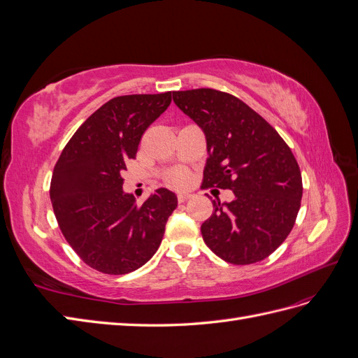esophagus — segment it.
Listing matches in <instances>:
<instances>
[{"label": "esophagus", "mask_w": 358, "mask_h": 358, "mask_svg": "<svg viewBox=\"0 0 358 358\" xmlns=\"http://www.w3.org/2000/svg\"><path fill=\"white\" fill-rule=\"evenodd\" d=\"M192 196L191 194H179L178 196V203H187Z\"/></svg>", "instance_id": "1"}]
</instances>
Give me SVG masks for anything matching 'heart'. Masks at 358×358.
I'll use <instances>...</instances> for the list:
<instances>
[{"label": "heart", "instance_id": "b5f03b06", "mask_svg": "<svg viewBox=\"0 0 358 358\" xmlns=\"http://www.w3.org/2000/svg\"><path fill=\"white\" fill-rule=\"evenodd\" d=\"M164 182L173 189H185L191 183V173L185 169H173L166 175Z\"/></svg>", "mask_w": 358, "mask_h": 358}]
</instances>
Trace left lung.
<instances>
[{"label":"left lung","instance_id":"8db88e82","mask_svg":"<svg viewBox=\"0 0 358 358\" xmlns=\"http://www.w3.org/2000/svg\"><path fill=\"white\" fill-rule=\"evenodd\" d=\"M173 101L197 122L208 142L201 188L231 189L201 224L203 241L224 262L254 264L273 254L296 224L301 173L289 146L237 96L210 88L175 91Z\"/></svg>","mask_w":358,"mask_h":358}]
</instances>
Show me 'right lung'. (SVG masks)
Listing matches in <instances>:
<instances>
[{"label":"right lung","mask_w":358,"mask_h":358,"mask_svg":"<svg viewBox=\"0 0 358 358\" xmlns=\"http://www.w3.org/2000/svg\"><path fill=\"white\" fill-rule=\"evenodd\" d=\"M170 103L171 91L115 96L78 128L53 169L50 200L61 233L101 273L125 275L148 263L176 209L166 188L143 204L122 191L128 159Z\"/></svg>","instance_id":"add662e5"}]
</instances>
